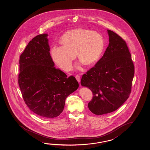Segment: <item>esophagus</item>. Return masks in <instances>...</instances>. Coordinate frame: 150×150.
<instances>
[{
    "instance_id": "esophagus-1",
    "label": "esophagus",
    "mask_w": 150,
    "mask_h": 150,
    "mask_svg": "<svg viewBox=\"0 0 150 150\" xmlns=\"http://www.w3.org/2000/svg\"><path fill=\"white\" fill-rule=\"evenodd\" d=\"M75 77H76L77 81H78L79 83L80 81H81V76L79 75H76V76H75Z\"/></svg>"
}]
</instances>
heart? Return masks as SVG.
Instances as JSON below:
<instances>
[{
    "label": "heart",
    "instance_id": "obj_1",
    "mask_svg": "<svg viewBox=\"0 0 150 150\" xmlns=\"http://www.w3.org/2000/svg\"><path fill=\"white\" fill-rule=\"evenodd\" d=\"M61 42L63 46H53L51 55L53 61L65 71L71 68L76 53L85 65L95 64L105 47L104 39L100 33L85 29L67 31L62 37Z\"/></svg>",
    "mask_w": 150,
    "mask_h": 150
}]
</instances>
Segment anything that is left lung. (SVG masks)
Here are the masks:
<instances>
[{"mask_svg": "<svg viewBox=\"0 0 150 150\" xmlns=\"http://www.w3.org/2000/svg\"><path fill=\"white\" fill-rule=\"evenodd\" d=\"M109 44L105 53L81 78L93 97L88 104L91 112L101 115L118 109L129 97L134 66L125 41L108 30Z\"/></svg>", "mask_w": 150, "mask_h": 150, "instance_id": "8db88e82", "label": "left lung"}]
</instances>
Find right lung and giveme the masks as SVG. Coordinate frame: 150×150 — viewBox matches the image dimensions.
Masks as SVG:
<instances>
[{
  "mask_svg": "<svg viewBox=\"0 0 150 150\" xmlns=\"http://www.w3.org/2000/svg\"><path fill=\"white\" fill-rule=\"evenodd\" d=\"M47 37H35L21 54L18 83L28 108L40 117L53 118L62 112L67 97L79 84L54 67Z\"/></svg>",
  "mask_w": 150,
  "mask_h": 150,
  "instance_id": "add662e5",
  "label": "right lung"
}]
</instances>
